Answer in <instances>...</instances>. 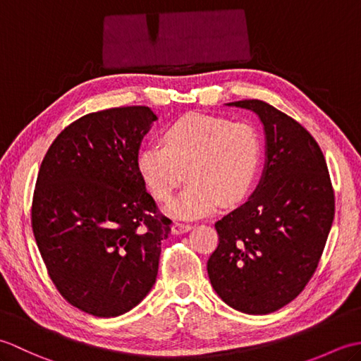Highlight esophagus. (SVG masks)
Masks as SVG:
<instances>
[{
  "instance_id": "1",
  "label": "esophagus",
  "mask_w": 361,
  "mask_h": 361,
  "mask_svg": "<svg viewBox=\"0 0 361 361\" xmlns=\"http://www.w3.org/2000/svg\"><path fill=\"white\" fill-rule=\"evenodd\" d=\"M192 229V225H188V224H181V221H175V224L172 225V233L175 235L178 234H185L188 231H190Z\"/></svg>"
}]
</instances>
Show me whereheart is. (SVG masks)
<instances>
[{
	"mask_svg": "<svg viewBox=\"0 0 361 361\" xmlns=\"http://www.w3.org/2000/svg\"><path fill=\"white\" fill-rule=\"evenodd\" d=\"M163 141L142 145L136 169L158 200H169L185 175L189 178L167 206L173 216L200 217L248 195L262 159V142L251 124L190 113L164 130Z\"/></svg>",
	"mask_w": 361,
	"mask_h": 361,
	"instance_id": "1",
	"label": "heart"
}]
</instances>
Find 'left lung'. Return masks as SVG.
<instances>
[{"mask_svg":"<svg viewBox=\"0 0 361 361\" xmlns=\"http://www.w3.org/2000/svg\"><path fill=\"white\" fill-rule=\"evenodd\" d=\"M264 126L265 164L248 200L216 224L212 288L229 307L267 315L293 301L323 255L335 214L327 164L312 135L267 102H229Z\"/></svg>","mask_w":361,"mask_h":361,"instance_id":"left-lung-1","label":"left lung"}]
</instances>
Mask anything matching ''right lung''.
Listing matches in <instances>:
<instances>
[{"instance_id": "1", "label": "right lung", "mask_w": 361, "mask_h": 361, "mask_svg": "<svg viewBox=\"0 0 361 361\" xmlns=\"http://www.w3.org/2000/svg\"><path fill=\"white\" fill-rule=\"evenodd\" d=\"M155 121L142 105L90 113L56 137L38 171L37 247L57 290L90 315L127 313L157 281L171 220L157 212L136 169Z\"/></svg>"}]
</instances>
